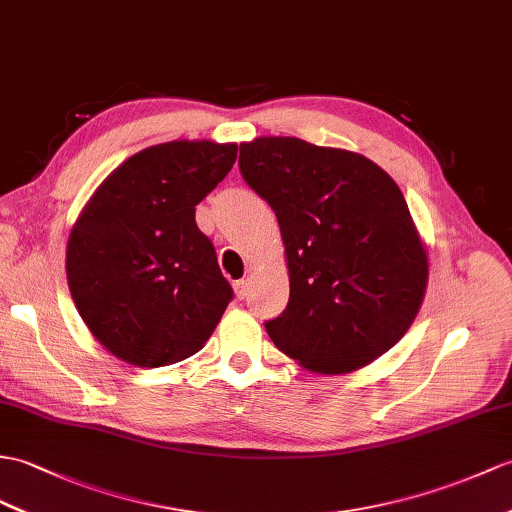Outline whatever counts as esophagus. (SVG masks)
<instances>
[{"label": "esophagus", "instance_id": "34e87169", "mask_svg": "<svg viewBox=\"0 0 512 512\" xmlns=\"http://www.w3.org/2000/svg\"><path fill=\"white\" fill-rule=\"evenodd\" d=\"M233 290H235V294H237V299H244V296L248 294V281L237 279V281L233 283Z\"/></svg>", "mask_w": 512, "mask_h": 512}]
</instances>
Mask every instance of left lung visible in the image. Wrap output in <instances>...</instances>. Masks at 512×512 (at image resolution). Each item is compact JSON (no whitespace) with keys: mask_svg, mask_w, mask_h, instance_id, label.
Returning <instances> with one entry per match:
<instances>
[{"mask_svg":"<svg viewBox=\"0 0 512 512\" xmlns=\"http://www.w3.org/2000/svg\"><path fill=\"white\" fill-rule=\"evenodd\" d=\"M246 185L275 211L290 272L277 347L318 373H347L403 338L417 316L427 255L408 202L362 154L259 137L240 146Z\"/></svg>","mask_w":512,"mask_h":512,"instance_id":"left-lung-1","label":"left lung"}]
</instances>
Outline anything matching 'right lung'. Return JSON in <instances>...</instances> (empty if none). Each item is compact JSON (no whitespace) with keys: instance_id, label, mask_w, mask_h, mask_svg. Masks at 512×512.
I'll use <instances>...</instances> for the list:
<instances>
[{"instance_id":"right-lung-1","label":"right lung","mask_w":512,"mask_h":512,"mask_svg":"<svg viewBox=\"0 0 512 512\" xmlns=\"http://www.w3.org/2000/svg\"><path fill=\"white\" fill-rule=\"evenodd\" d=\"M235 144L170 141L137 152L93 194L67 242V281L91 334L157 368L202 349L233 301L196 205L227 176Z\"/></svg>"}]
</instances>
